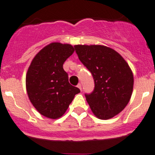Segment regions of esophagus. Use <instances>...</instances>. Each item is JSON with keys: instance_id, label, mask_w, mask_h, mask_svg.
<instances>
[{"instance_id": "34e87169", "label": "esophagus", "mask_w": 155, "mask_h": 155, "mask_svg": "<svg viewBox=\"0 0 155 155\" xmlns=\"http://www.w3.org/2000/svg\"><path fill=\"white\" fill-rule=\"evenodd\" d=\"M77 87H79V89H80V91H82V85H81V84H80V83H79V84H78Z\"/></svg>"}]
</instances>
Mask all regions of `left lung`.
I'll use <instances>...</instances> for the list:
<instances>
[{
    "instance_id": "1",
    "label": "left lung",
    "mask_w": 155,
    "mask_h": 155,
    "mask_svg": "<svg viewBox=\"0 0 155 155\" xmlns=\"http://www.w3.org/2000/svg\"><path fill=\"white\" fill-rule=\"evenodd\" d=\"M80 61L91 73L94 89L85 94L94 115L102 120L113 118L130 100L134 88L132 70L122 56L101 45H76Z\"/></svg>"
}]
</instances>
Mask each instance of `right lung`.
<instances>
[{
    "mask_svg": "<svg viewBox=\"0 0 155 155\" xmlns=\"http://www.w3.org/2000/svg\"><path fill=\"white\" fill-rule=\"evenodd\" d=\"M70 44L51 43L35 55L26 74V90L30 101L41 115L51 119L61 117L76 94L78 87L69 83L63 68L74 52Z\"/></svg>",
    "mask_w": 155,
    "mask_h": 155,
    "instance_id": "right-lung-1",
    "label": "right lung"
}]
</instances>
